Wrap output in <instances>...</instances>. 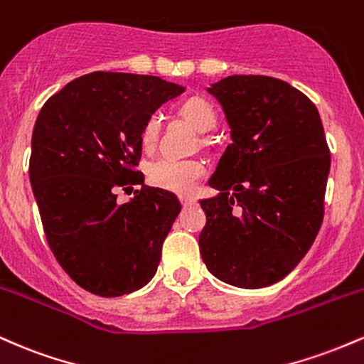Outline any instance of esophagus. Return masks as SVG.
<instances>
[{
    "label": "esophagus",
    "instance_id": "obj_1",
    "mask_svg": "<svg viewBox=\"0 0 364 364\" xmlns=\"http://www.w3.org/2000/svg\"><path fill=\"white\" fill-rule=\"evenodd\" d=\"M181 203H182L183 208H189V206H194L196 199L189 198V196H181Z\"/></svg>",
    "mask_w": 364,
    "mask_h": 364
}]
</instances>
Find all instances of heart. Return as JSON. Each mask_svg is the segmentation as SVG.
I'll return each mask as SVG.
<instances>
[{"mask_svg":"<svg viewBox=\"0 0 364 364\" xmlns=\"http://www.w3.org/2000/svg\"><path fill=\"white\" fill-rule=\"evenodd\" d=\"M182 117L194 125L199 132H208L216 125V112L213 105L204 97L194 96L183 101L181 106ZM160 132V118L151 115L141 132L144 148H151L156 142ZM206 175V166L199 160H178V158H160L148 168V178L153 186L171 191L177 194L193 193L198 182Z\"/></svg>","mask_w":364,"mask_h":364,"instance_id":"obj_1","label":"heart"}]
</instances>
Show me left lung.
I'll use <instances>...</instances> for the list:
<instances>
[{
  "instance_id": "1",
  "label": "left lung",
  "mask_w": 364,
  "mask_h": 364,
  "mask_svg": "<svg viewBox=\"0 0 364 364\" xmlns=\"http://www.w3.org/2000/svg\"><path fill=\"white\" fill-rule=\"evenodd\" d=\"M208 92L222 105L232 144L203 199L201 258L216 279L242 289L275 284L297 267L323 220L330 149L316 106L291 84L230 75Z\"/></svg>"
}]
</instances>
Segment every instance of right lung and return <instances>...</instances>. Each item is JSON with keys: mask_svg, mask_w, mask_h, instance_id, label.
I'll use <instances>...</instances> for the list:
<instances>
[{"mask_svg": "<svg viewBox=\"0 0 364 364\" xmlns=\"http://www.w3.org/2000/svg\"><path fill=\"white\" fill-rule=\"evenodd\" d=\"M182 85L160 77L92 72L72 80L41 108L28 178L53 255L70 279L101 297L144 287L161 259V246L181 203L143 186L129 203L117 186L144 182L141 132Z\"/></svg>", "mask_w": 364, "mask_h": 364, "instance_id": "right-lung-1", "label": "right lung"}]
</instances>
